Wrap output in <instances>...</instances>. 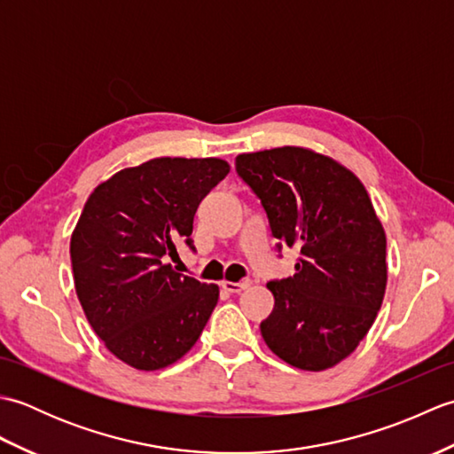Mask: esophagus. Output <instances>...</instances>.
Masks as SVG:
<instances>
[{"mask_svg": "<svg viewBox=\"0 0 454 454\" xmlns=\"http://www.w3.org/2000/svg\"><path fill=\"white\" fill-rule=\"evenodd\" d=\"M252 285V281L249 278H246V281H238V283H232V281H222V288H226L228 293H242L246 291V288Z\"/></svg>", "mask_w": 454, "mask_h": 454, "instance_id": "1", "label": "esophagus"}]
</instances>
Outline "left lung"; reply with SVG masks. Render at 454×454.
Instances as JSON below:
<instances>
[{"mask_svg":"<svg viewBox=\"0 0 454 454\" xmlns=\"http://www.w3.org/2000/svg\"><path fill=\"white\" fill-rule=\"evenodd\" d=\"M236 173L262 200L278 252L301 249L296 273L267 283L275 308L263 340L296 369H330L371 330L387 291V236L372 202L349 169L306 148L242 153Z\"/></svg>","mask_w":454,"mask_h":454,"instance_id":"1","label":"left lung"}]
</instances>
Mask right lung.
<instances>
[{
    "label": "right lung",
    "mask_w": 454,
    "mask_h": 454,
    "mask_svg": "<svg viewBox=\"0 0 454 454\" xmlns=\"http://www.w3.org/2000/svg\"><path fill=\"white\" fill-rule=\"evenodd\" d=\"M218 158H156L95 189L70 242L75 293L107 349L138 371L181 359L205 330L218 286L176 273L177 242L192 252V218L228 176Z\"/></svg>",
    "instance_id": "1"
}]
</instances>
